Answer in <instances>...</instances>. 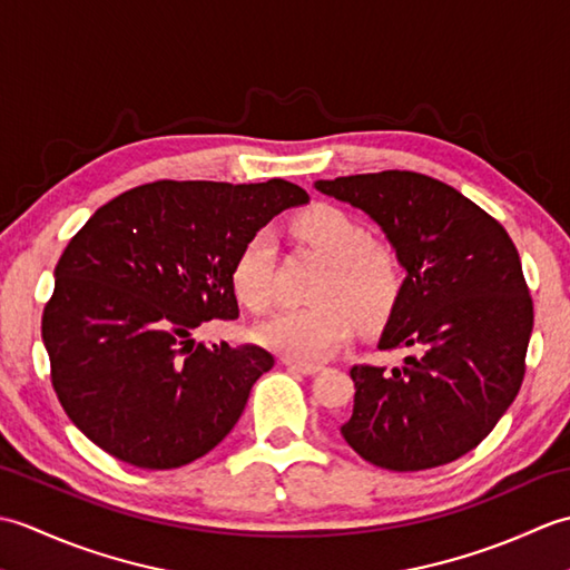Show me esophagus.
Returning <instances> with one entry per match:
<instances>
[{"instance_id": "1", "label": "esophagus", "mask_w": 570, "mask_h": 570, "mask_svg": "<svg viewBox=\"0 0 570 570\" xmlns=\"http://www.w3.org/2000/svg\"><path fill=\"white\" fill-rule=\"evenodd\" d=\"M284 365H286L288 370L301 372V374H316V372L323 370L321 365H313V362H296V360H284Z\"/></svg>"}]
</instances>
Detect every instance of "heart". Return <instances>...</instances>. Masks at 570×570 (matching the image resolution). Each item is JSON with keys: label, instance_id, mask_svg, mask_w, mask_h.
Wrapping results in <instances>:
<instances>
[{"label": "heart", "instance_id": "b5f03b06", "mask_svg": "<svg viewBox=\"0 0 570 570\" xmlns=\"http://www.w3.org/2000/svg\"><path fill=\"white\" fill-rule=\"evenodd\" d=\"M294 233L328 262L313 286L316 304L284 308L254 328V337L272 353L296 362H321L337 353L362 328H377L404 288V264L382 242L370 239L355 215L318 203L294 220ZM233 292L245 308L262 313L274 298V242L269 233L252 235L229 272Z\"/></svg>", "mask_w": 570, "mask_h": 570}]
</instances>
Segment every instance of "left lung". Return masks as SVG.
<instances>
[{"label": "left lung", "instance_id": "1", "mask_svg": "<svg viewBox=\"0 0 570 570\" xmlns=\"http://www.w3.org/2000/svg\"><path fill=\"white\" fill-rule=\"evenodd\" d=\"M367 213L406 278L380 350L402 367L355 365V404L341 433L367 463L409 472L472 451L522 386L534 304L507 229L431 176L382 171L316 180Z\"/></svg>", "mask_w": 570, "mask_h": 570}]
</instances>
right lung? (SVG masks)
Instances as JSON below:
<instances>
[{"label": "right lung", "mask_w": 570, "mask_h": 570, "mask_svg": "<svg viewBox=\"0 0 570 570\" xmlns=\"http://www.w3.org/2000/svg\"><path fill=\"white\" fill-rule=\"evenodd\" d=\"M308 203L288 180H156L95 210L56 264L41 335L68 419L105 453L144 470L205 455L233 431L274 367L259 345L193 343L239 316L229 272L242 245Z\"/></svg>", "instance_id": "obj_1"}]
</instances>
